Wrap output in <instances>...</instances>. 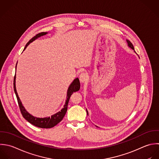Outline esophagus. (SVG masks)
<instances>
[{
	"mask_svg": "<svg viewBox=\"0 0 159 159\" xmlns=\"http://www.w3.org/2000/svg\"><path fill=\"white\" fill-rule=\"evenodd\" d=\"M88 79V75L85 72H82L79 75V80L82 83L85 82Z\"/></svg>",
	"mask_w": 159,
	"mask_h": 159,
	"instance_id": "obj_1",
	"label": "esophagus"
}]
</instances>
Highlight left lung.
I'll use <instances>...</instances> for the list:
<instances>
[{
    "mask_svg": "<svg viewBox=\"0 0 159 159\" xmlns=\"http://www.w3.org/2000/svg\"><path fill=\"white\" fill-rule=\"evenodd\" d=\"M127 43H128V46H129L130 48H131L133 50H134V46H133V44L131 43V41H129V40H127ZM134 52H135V51H134ZM87 115H88V111H87Z\"/></svg>",
    "mask_w": 159,
    "mask_h": 159,
    "instance_id": "obj_1",
    "label": "left lung"
}]
</instances>
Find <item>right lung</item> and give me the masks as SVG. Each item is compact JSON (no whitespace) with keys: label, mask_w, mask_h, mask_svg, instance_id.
Returning a JSON list of instances; mask_svg holds the SVG:
<instances>
[{"label":"right lung","mask_w":159,"mask_h":159,"mask_svg":"<svg viewBox=\"0 0 159 159\" xmlns=\"http://www.w3.org/2000/svg\"><path fill=\"white\" fill-rule=\"evenodd\" d=\"M48 33L47 32H41L39 33L38 34H37L36 35H35L34 37H33L26 44L23 51L26 49V48L28 46V45L33 42L34 40H35L36 39H37L38 38L45 35L46 34ZM17 64V62H16ZM16 67L15 69L16 68ZM15 79H16V74H15L14 76V80H13V89H14V92L15 93L16 95V98H17V101H18V104L21 111V113L22 115V116H23V118L27 120L30 123H31V125L40 128H52L54 126H55L56 125H57L60 121H62V120L63 119L64 116H65L66 112H67V106H68V103L70 99V97L71 96V95L77 91H79L80 87V81L79 79L78 78H76L74 80V81L72 82V84L69 85L68 90H67V99L65 103V105L64 106V108L59 112H57V113L52 115L51 117H46V118H36L34 117L33 116H32L31 115H30L29 113L27 112V111L25 109L24 107L23 106L20 98L18 97V93L16 92V87H15Z\"/></svg>","instance_id":"add662e5"}]
</instances>
